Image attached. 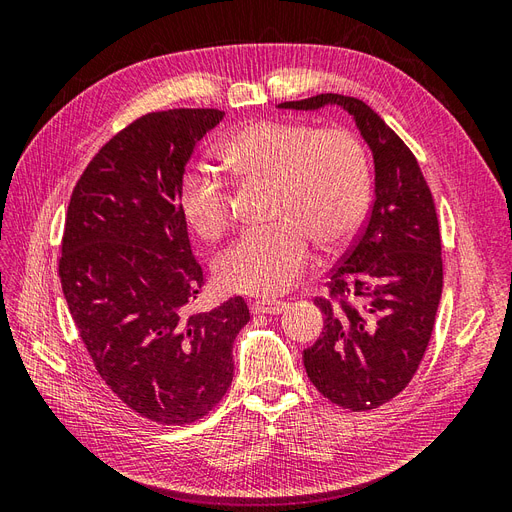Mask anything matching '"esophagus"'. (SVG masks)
I'll use <instances>...</instances> for the list:
<instances>
[{"mask_svg": "<svg viewBox=\"0 0 512 512\" xmlns=\"http://www.w3.org/2000/svg\"><path fill=\"white\" fill-rule=\"evenodd\" d=\"M286 303L284 301H256L252 303V312L262 314V316H277L286 312Z\"/></svg>", "mask_w": 512, "mask_h": 512, "instance_id": "esophagus-1", "label": "esophagus"}]
</instances>
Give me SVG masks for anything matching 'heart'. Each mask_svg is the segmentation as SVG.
<instances>
[{
	"instance_id": "obj_1",
	"label": "heart",
	"mask_w": 512,
	"mask_h": 512,
	"mask_svg": "<svg viewBox=\"0 0 512 512\" xmlns=\"http://www.w3.org/2000/svg\"><path fill=\"white\" fill-rule=\"evenodd\" d=\"M220 158L232 175L273 183L271 230L245 232L215 260L232 292L275 297L309 262L307 237L337 250L359 232L371 198V166L359 136L316 130L305 121H250L226 136ZM181 213L200 239L215 241L230 222V190L211 170L192 168L179 190Z\"/></svg>"
}]
</instances>
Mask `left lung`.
<instances>
[{"label": "left lung", "mask_w": 512, "mask_h": 512, "mask_svg": "<svg viewBox=\"0 0 512 512\" xmlns=\"http://www.w3.org/2000/svg\"><path fill=\"white\" fill-rule=\"evenodd\" d=\"M339 106L374 156V207L359 241L331 273L333 305L318 342L303 350L316 389L361 412L401 393L421 365L442 297V241L429 185L406 143L359 100L320 94L277 108Z\"/></svg>", "instance_id": "1"}]
</instances>
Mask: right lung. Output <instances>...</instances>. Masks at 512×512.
Instances as JSON below:
<instances>
[{
  "label": "right lung",
  "mask_w": 512,
  "mask_h": 512,
  "mask_svg": "<svg viewBox=\"0 0 512 512\" xmlns=\"http://www.w3.org/2000/svg\"><path fill=\"white\" fill-rule=\"evenodd\" d=\"M224 119L173 108L136 119L89 162L72 192L59 280L98 374L162 425L205 416L235 374L232 344L250 320L241 297L203 314V288L179 190L196 143Z\"/></svg>",
  "instance_id": "add662e5"
}]
</instances>
